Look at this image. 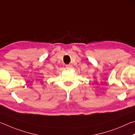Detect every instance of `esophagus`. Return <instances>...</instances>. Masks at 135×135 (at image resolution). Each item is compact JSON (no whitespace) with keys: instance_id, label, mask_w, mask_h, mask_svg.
I'll use <instances>...</instances> for the list:
<instances>
[{"instance_id":"1","label":"esophagus","mask_w":135,"mask_h":135,"mask_svg":"<svg viewBox=\"0 0 135 135\" xmlns=\"http://www.w3.org/2000/svg\"><path fill=\"white\" fill-rule=\"evenodd\" d=\"M66 69H67L68 70H70V69L72 68V65H70V64H69V65H66Z\"/></svg>"}]
</instances>
